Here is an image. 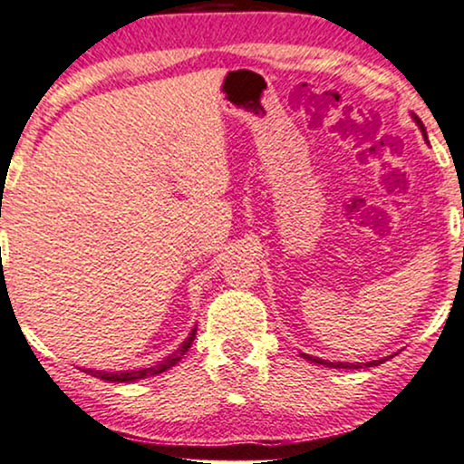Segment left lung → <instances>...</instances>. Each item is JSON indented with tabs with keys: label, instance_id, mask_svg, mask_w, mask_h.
Masks as SVG:
<instances>
[{
	"label": "left lung",
	"instance_id": "1",
	"mask_svg": "<svg viewBox=\"0 0 464 464\" xmlns=\"http://www.w3.org/2000/svg\"><path fill=\"white\" fill-rule=\"evenodd\" d=\"M411 119H413V121H416L420 131H422V136L426 138V128H424V123L420 121L418 114L411 112ZM300 356H303L304 360H311V362H315V364L330 366V369H366V366H377V364H382L383 360H386V358H382V360H372V362H356V364H353V362H330V360H322V358L309 356V353H300Z\"/></svg>",
	"mask_w": 464,
	"mask_h": 464
}]
</instances>
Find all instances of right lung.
<instances>
[{
    "mask_svg": "<svg viewBox=\"0 0 464 464\" xmlns=\"http://www.w3.org/2000/svg\"><path fill=\"white\" fill-rule=\"evenodd\" d=\"M196 330L198 326L191 328V333L188 339H185L180 345L174 350L170 356L161 360L160 364H153L149 366V369H136V371H117V372H111V371H93V369H82L85 372H89V375L98 377V379H104V382H114V383H131V382H138V379H147V377H153V375H160V372H164L168 369H172L174 364L179 362L180 358L188 353V350L191 347V343H194L196 339Z\"/></svg>",
    "mask_w": 464,
    "mask_h": 464,
    "instance_id": "right-lung-1",
    "label": "right lung"
}]
</instances>
